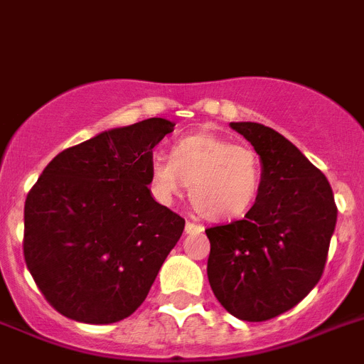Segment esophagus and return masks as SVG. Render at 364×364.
Wrapping results in <instances>:
<instances>
[{"instance_id":"obj_1","label":"esophagus","mask_w":364,"mask_h":364,"mask_svg":"<svg viewBox=\"0 0 364 364\" xmlns=\"http://www.w3.org/2000/svg\"><path fill=\"white\" fill-rule=\"evenodd\" d=\"M185 232L186 235H200V232H203V225L196 223V221H186Z\"/></svg>"}]
</instances>
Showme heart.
Here are the masks:
<instances>
[{"mask_svg":"<svg viewBox=\"0 0 364 364\" xmlns=\"http://www.w3.org/2000/svg\"><path fill=\"white\" fill-rule=\"evenodd\" d=\"M150 185L161 201H172L191 185L192 207L208 220H235L255 205L262 186L257 151L230 139L200 132L181 137L170 157L154 156Z\"/></svg>","mask_w":364,"mask_h":364,"instance_id":"1","label":"heart"}]
</instances>
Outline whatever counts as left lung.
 Returning <instances> with one entry per match:
<instances>
[{"mask_svg": "<svg viewBox=\"0 0 364 364\" xmlns=\"http://www.w3.org/2000/svg\"><path fill=\"white\" fill-rule=\"evenodd\" d=\"M260 156L262 186L243 220L207 229L208 282L230 315L269 321L321 280L337 221L326 176L284 135L258 122H230Z\"/></svg>", "mask_w": 364, "mask_h": 364, "instance_id": "obj_1", "label": "left lung"}]
</instances>
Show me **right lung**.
Here are the masks:
<instances>
[{
  "label": "right lung",
  "mask_w": 364,
  "mask_h": 364,
  "mask_svg": "<svg viewBox=\"0 0 364 364\" xmlns=\"http://www.w3.org/2000/svg\"><path fill=\"white\" fill-rule=\"evenodd\" d=\"M166 119L113 128L60 151L25 200L23 257L64 317L112 324L143 304L185 220L157 203L151 150Z\"/></svg>",
  "instance_id": "add662e5"
}]
</instances>
